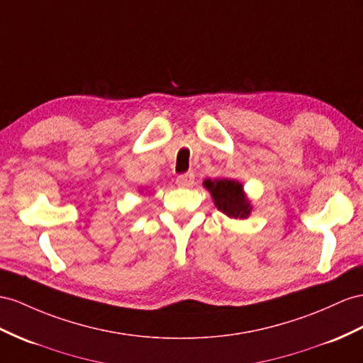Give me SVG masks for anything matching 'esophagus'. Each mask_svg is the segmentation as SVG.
I'll return each instance as SVG.
<instances>
[{
	"mask_svg": "<svg viewBox=\"0 0 363 363\" xmlns=\"http://www.w3.org/2000/svg\"><path fill=\"white\" fill-rule=\"evenodd\" d=\"M176 184H178L179 187H191L194 184V174L193 173L179 174L178 178H176Z\"/></svg>",
	"mask_w": 363,
	"mask_h": 363,
	"instance_id": "1",
	"label": "esophagus"
}]
</instances>
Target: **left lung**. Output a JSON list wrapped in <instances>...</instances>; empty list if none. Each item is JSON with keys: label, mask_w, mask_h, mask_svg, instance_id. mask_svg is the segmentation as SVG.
Instances as JSON below:
<instances>
[{"label": "left lung", "mask_w": 363, "mask_h": 363, "mask_svg": "<svg viewBox=\"0 0 363 363\" xmlns=\"http://www.w3.org/2000/svg\"><path fill=\"white\" fill-rule=\"evenodd\" d=\"M203 185L210 190L218 210L235 219L248 218L252 207L242 191V185L235 179H207Z\"/></svg>", "instance_id": "1"}]
</instances>
